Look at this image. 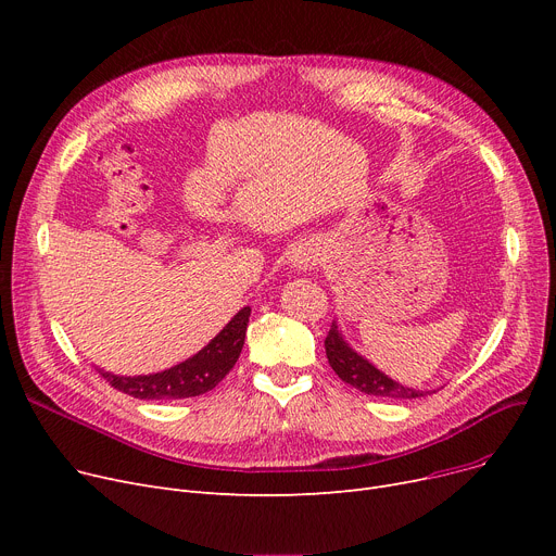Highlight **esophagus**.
<instances>
[{
    "instance_id": "34e87169",
    "label": "esophagus",
    "mask_w": 556,
    "mask_h": 556,
    "mask_svg": "<svg viewBox=\"0 0 556 556\" xmlns=\"http://www.w3.org/2000/svg\"><path fill=\"white\" fill-rule=\"evenodd\" d=\"M315 261H317V254H315V250H311V248H300V250H295V254H293V263L298 268H311V266H315Z\"/></svg>"
}]
</instances>
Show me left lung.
Instances as JSON below:
<instances>
[{
  "instance_id": "1",
  "label": "left lung",
  "mask_w": 556,
  "mask_h": 556,
  "mask_svg": "<svg viewBox=\"0 0 556 556\" xmlns=\"http://www.w3.org/2000/svg\"><path fill=\"white\" fill-rule=\"evenodd\" d=\"M325 349H327V358L329 365L333 367V371L342 378L344 383H349L352 388L369 394V396H381V399H419L426 396V392L421 390H413V388H403L392 378H388L383 371H378L374 365H369L363 356H358L352 346H349L340 331L338 325L333 323L327 340H325Z\"/></svg>"
}]
</instances>
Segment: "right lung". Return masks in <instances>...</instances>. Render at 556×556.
<instances>
[{"label": "right lung", "mask_w": 556, "mask_h": 556, "mask_svg": "<svg viewBox=\"0 0 556 556\" xmlns=\"http://www.w3.org/2000/svg\"><path fill=\"white\" fill-rule=\"evenodd\" d=\"M250 308H241L229 325L189 361L149 376H114L99 369L114 390L135 399H189L214 390L237 365L245 342Z\"/></svg>", "instance_id": "1"}]
</instances>
